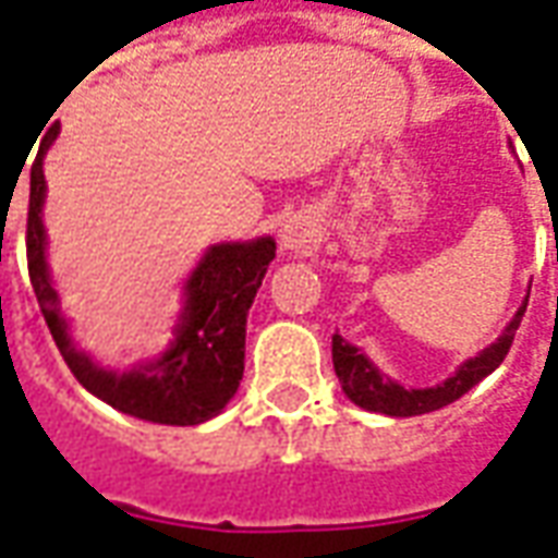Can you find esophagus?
Here are the masks:
<instances>
[{
  "label": "esophagus",
  "mask_w": 558,
  "mask_h": 558,
  "mask_svg": "<svg viewBox=\"0 0 558 558\" xmlns=\"http://www.w3.org/2000/svg\"><path fill=\"white\" fill-rule=\"evenodd\" d=\"M314 239H317V220L311 214H292L278 229L280 251L287 253L307 251L314 244Z\"/></svg>",
  "instance_id": "obj_1"
}]
</instances>
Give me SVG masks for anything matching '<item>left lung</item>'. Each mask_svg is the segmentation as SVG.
<instances>
[{
    "label": "left lung",
    "mask_w": 558,
    "mask_h": 558,
    "mask_svg": "<svg viewBox=\"0 0 558 558\" xmlns=\"http://www.w3.org/2000/svg\"><path fill=\"white\" fill-rule=\"evenodd\" d=\"M529 302V299H525ZM523 307L513 314L505 332L498 335L496 344H489L486 350H481L474 360L462 362L459 372L453 377H447L438 387L426 389H404L396 380H389L387 374L380 372L360 347H353L350 341H344L341 335H332V362L335 374L341 380V389L344 396L353 404H360L365 411H374V414H387V416H420L428 414V411H438L450 401L462 399L471 387H477L486 374H493L508 356L510 344H513V335L520 329V319L525 314Z\"/></svg>",
    "instance_id": "left-lung-1"
}]
</instances>
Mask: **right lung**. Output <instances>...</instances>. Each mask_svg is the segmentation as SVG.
Here are the masks:
<instances>
[{"label": "right lung", "mask_w": 558, "mask_h": 558, "mask_svg": "<svg viewBox=\"0 0 558 558\" xmlns=\"http://www.w3.org/2000/svg\"><path fill=\"white\" fill-rule=\"evenodd\" d=\"M60 135L53 123L41 138L29 171V214H26V263L35 299L45 314L62 360L77 384L123 414L162 426H198L223 411L244 374L247 311L263 287L268 263L275 259V239L214 244L198 259L184 287V311L171 344L157 360L138 362L130 372L102 368L77 350L60 311V295L48 271V235L41 223L45 205V154Z\"/></svg>", "instance_id": "right-lung-1"}]
</instances>
